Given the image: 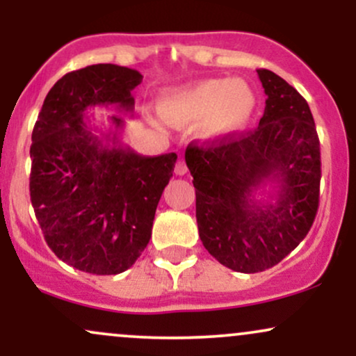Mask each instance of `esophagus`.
<instances>
[{"mask_svg": "<svg viewBox=\"0 0 356 356\" xmlns=\"http://www.w3.org/2000/svg\"><path fill=\"white\" fill-rule=\"evenodd\" d=\"M174 170H175V174H177V175H184L187 172V165H186V162H184V159H179Z\"/></svg>", "mask_w": 356, "mask_h": 356, "instance_id": "obj_1", "label": "esophagus"}]
</instances>
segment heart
Masks as SVG:
<instances>
[{"instance_id": "obj_1", "label": "heart", "mask_w": 356, "mask_h": 356, "mask_svg": "<svg viewBox=\"0 0 356 356\" xmlns=\"http://www.w3.org/2000/svg\"><path fill=\"white\" fill-rule=\"evenodd\" d=\"M256 110V95L244 80L209 79L175 90L161 100L169 124L184 127L204 120L206 137L222 138L243 130Z\"/></svg>"}]
</instances>
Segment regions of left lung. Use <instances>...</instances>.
<instances>
[{"mask_svg":"<svg viewBox=\"0 0 356 356\" xmlns=\"http://www.w3.org/2000/svg\"><path fill=\"white\" fill-rule=\"evenodd\" d=\"M257 76L268 97L259 125L186 150L199 238L238 273H259L284 259L308 234L320 197L312 110L276 73L261 68Z\"/></svg>","mask_w":356,"mask_h":356,"instance_id":"obj_1","label":"left lung"}]
</instances>
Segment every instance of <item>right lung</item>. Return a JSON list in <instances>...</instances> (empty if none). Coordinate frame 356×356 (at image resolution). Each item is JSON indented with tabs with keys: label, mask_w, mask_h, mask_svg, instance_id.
<instances>
[{
	"label": "right lung",
	"mask_w": 356,
	"mask_h": 356,
	"mask_svg": "<svg viewBox=\"0 0 356 356\" xmlns=\"http://www.w3.org/2000/svg\"><path fill=\"white\" fill-rule=\"evenodd\" d=\"M137 70L112 63L67 73L43 102L31 136L30 195L44 241L63 263L90 275H118L142 254L177 155H140L124 145L125 118L100 132L88 108L134 110Z\"/></svg>",
	"instance_id": "1"
}]
</instances>
